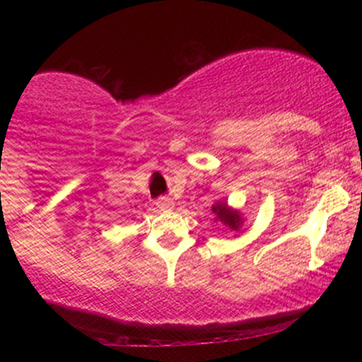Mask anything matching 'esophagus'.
<instances>
[{
    "mask_svg": "<svg viewBox=\"0 0 362 362\" xmlns=\"http://www.w3.org/2000/svg\"><path fill=\"white\" fill-rule=\"evenodd\" d=\"M156 206H158L159 210H170V208L173 206V202H171L170 198H159L158 202H156Z\"/></svg>",
    "mask_w": 362,
    "mask_h": 362,
    "instance_id": "esophagus-1",
    "label": "esophagus"
}]
</instances>
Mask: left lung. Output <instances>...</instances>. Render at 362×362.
<instances>
[{"label":"left lung","mask_w":362,"mask_h":362,"mask_svg":"<svg viewBox=\"0 0 362 362\" xmlns=\"http://www.w3.org/2000/svg\"><path fill=\"white\" fill-rule=\"evenodd\" d=\"M214 214H217V218L221 222H224L226 226H229L231 229H238L240 228V222H242V218H240V215L236 214V211L229 210L228 206H226L224 203H218V204H214Z\"/></svg>","instance_id":"8db88e82"}]
</instances>
